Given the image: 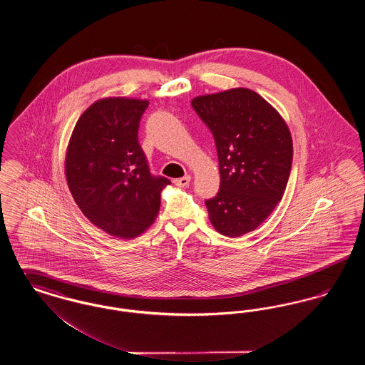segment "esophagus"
<instances>
[{
    "mask_svg": "<svg viewBox=\"0 0 365 365\" xmlns=\"http://www.w3.org/2000/svg\"><path fill=\"white\" fill-rule=\"evenodd\" d=\"M190 175H186V176H183V178H178V179H175L174 183L176 186H179V187H186V186L190 183Z\"/></svg>",
    "mask_w": 365,
    "mask_h": 365,
    "instance_id": "1",
    "label": "esophagus"
}]
</instances>
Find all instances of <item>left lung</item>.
Returning a JSON list of instances; mask_svg holds the SVG:
<instances>
[{"label": "left lung", "instance_id": "left-lung-1", "mask_svg": "<svg viewBox=\"0 0 365 365\" xmlns=\"http://www.w3.org/2000/svg\"><path fill=\"white\" fill-rule=\"evenodd\" d=\"M213 134L220 189L207 200L215 230L237 238L256 230L278 205L293 163L290 130L256 91L237 87L192 98Z\"/></svg>", "mask_w": 365, "mask_h": 365}]
</instances>
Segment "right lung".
I'll return each instance as SVG.
<instances>
[{"instance_id":"right-lung-1","label":"right lung","mask_w":365,"mask_h":365,"mask_svg":"<svg viewBox=\"0 0 365 365\" xmlns=\"http://www.w3.org/2000/svg\"><path fill=\"white\" fill-rule=\"evenodd\" d=\"M148 100L108 97L90 105L73 127L66 178L76 205L94 226L123 240L140 235L160 210L171 182L149 171L139 146Z\"/></svg>"}]
</instances>
